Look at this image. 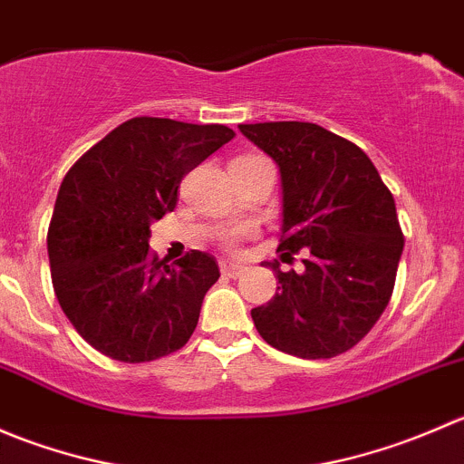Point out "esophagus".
<instances>
[{"label":"esophagus","mask_w":464,"mask_h":464,"mask_svg":"<svg viewBox=\"0 0 464 464\" xmlns=\"http://www.w3.org/2000/svg\"><path fill=\"white\" fill-rule=\"evenodd\" d=\"M219 271H222L224 276H228V278H237V276L245 274L246 266L233 260H219Z\"/></svg>","instance_id":"esophagus-1"}]
</instances>
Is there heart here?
I'll return each mask as SVG.
<instances>
[{
  "instance_id": "heart-1",
  "label": "heart",
  "mask_w": 464,
  "mask_h": 464,
  "mask_svg": "<svg viewBox=\"0 0 464 464\" xmlns=\"http://www.w3.org/2000/svg\"><path fill=\"white\" fill-rule=\"evenodd\" d=\"M251 233H254V228H251L249 224H237V227L224 228L222 236H219V242H222L224 249H236V246L240 245L242 237L251 236Z\"/></svg>"
}]
</instances>
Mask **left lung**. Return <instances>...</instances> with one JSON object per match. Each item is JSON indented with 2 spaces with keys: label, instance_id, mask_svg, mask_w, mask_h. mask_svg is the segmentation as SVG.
<instances>
[{
  "label": "left lung",
  "instance_id": "left-lung-1",
  "mask_svg": "<svg viewBox=\"0 0 464 464\" xmlns=\"http://www.w3.org/2000/svg\"><path fill=\"white\" fill-rule=\"evenodd\" d=\"M269 154L283 184V258L266 262L280 287L251 319L262 339L301 359H330L357 345L391 301L404 236L395 199L362 148L316 123L240 125Z\"/></svg>",
  "mask_w": 464,
  "mask_h": 464
}]
</instances>
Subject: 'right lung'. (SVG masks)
<instances>
[{
    "label": "right lung",
    "mask_w": 464,
    "mask_h": 464,
    "mask_svg": "<svg viewBox=\"0 0 464 464\" xmlns=\"http://www.w3.org/2000/svg\"><path fill=\"white\" fill-rule=\"evenodd\" d=\"M233 137L227 125L137 116L64 175L46 233L51 280L78 334L105 357L154 362L193 336L219 266L204 251L166 265L150 251V224L175 208L184 175Z\"/></svg>",
    "instance_id": "1"
}]
</instances>
